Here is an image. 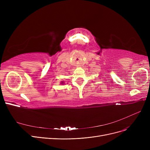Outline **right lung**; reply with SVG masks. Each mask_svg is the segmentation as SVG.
I'll use <instances>...</instances> for the list:
<instances>
[{
  "label": "right lung",
  "mask_w": 150,
  "mask_h": 150,
  "mask_svg": "<svg viewBox=\"0 0 150 150\" xmlns=\"http://www.w3.org/2000/svg\"><path fill=\"white\" fill-rule=\"evenodd\" d=\"M61 84H64V82H63V81H62L61 83Z\"/></svg>",
  "instance_id": "1"
}]
</instances>
